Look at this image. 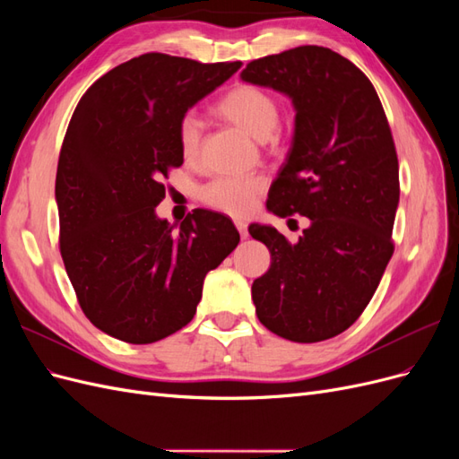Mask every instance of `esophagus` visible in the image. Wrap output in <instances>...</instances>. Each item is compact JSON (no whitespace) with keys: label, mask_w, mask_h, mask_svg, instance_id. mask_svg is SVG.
<instances>
[{"label":"esophagus","mask_w":459,"mask_h":459,"mask_svg":"<svg viewBox=\"0 0 459 459\" xmlns=\"http://www.w3.org/2000/svg\"><path fill=\"white\" fill-rule=\"evenodd\" d=\"M235 228H238L241 239H247L248 238V231H247V224L243 220H235Z\"/></svg>","instance_id":"1"}]
</instances>
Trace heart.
Instances as JSON below:
<instances>
[{
	"instance_id": "heart-1",
	"label": "heart",
	"mask_w": 459,
	"mask_h": 459,
	"mask_svg": "<svg viewBox=\"0 0 459 459\" xmlns=\"http://www.w3.org/2000/svg\"><path fill=\"white\" fill-rule=\"evenodd\" d=\"M216 115L238 126L258 142H266L280 124V103L264 88L253 84H238L220 97ZM201 122L195 115H186L178 126L179 151L187 160L197 157L201 147ZM266 187L262 178L218 176L208 182L201 199L212 208L231 216H245L253 208L255 199Z\"/></svg>"
}]
</instances>
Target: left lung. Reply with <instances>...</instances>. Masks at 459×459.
Here are the masks:
<instances>
[{"instance_id": "left-lung-1", "label": "left lung", "mask_w": 459, "mask_h": 459, "mask_svg": "<svg viewBox=\"0 0 459 459\" xmlns=\"http://www.w3.org/2000/svg\"><path fill=\"white\" fill-rule=\"evenodd\" d=\"M241 80L295 107L293 142L266 206L310 220L297 243L272 226H248L272 255L253 283L256 316L289 341L331 339L366 310L394 253L400 184L391 128L368 76L327 48L251 61Z\"/></svg>"}]
</instances>
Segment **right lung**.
I'll list each match as a JSON object with an SVG mask.
<instances>
[{"instance_id":"right-lung-1","label":"right lung","mask_w":459,"mask_h":459,"mask_svg":"<svg viewBox=\"0 0 459 459\" xmlns=\"http://www.w3.org/2000/svg\"><path fill=\"white\" fill-rule=\"evenodd\" d=\"M239 68L145 53L74 108L55 179L59 247L82 312L110 337L149 344L186 327L204 275L239 243L220 212L195 208L179 228L155 212L162 179L184 164L179 120Z\"/></svg>"}]
</instances>
